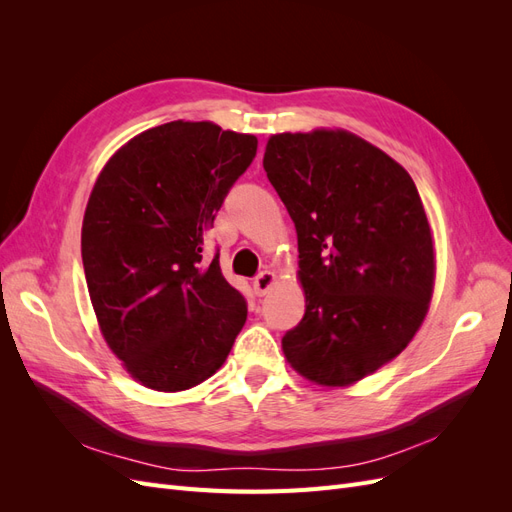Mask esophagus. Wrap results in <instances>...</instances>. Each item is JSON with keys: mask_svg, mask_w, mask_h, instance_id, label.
Masks as SVG:
<instances>
[{"mask_svg": "<svg viewBox=\"0 0 512 512\" xmlns=\"http://www.w3.org/2000/svg\"><path fill=\"white\" fill-rule=\"evenodd\" d=\"M277 282V275L273 271H262L256 280H254V290L256 294H267Z\"/></svg>", "mask_w": 512, "mask_h": 512, "instance_id": "1", "label": "esophagus"}]
</instances>
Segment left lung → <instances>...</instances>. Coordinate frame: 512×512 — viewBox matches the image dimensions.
I'll return each instance as SVG.
<instances>
[{"mask_svg": "<svg viewBox=\"0 0 512 512\" xmlns=\"http://www.w3.org/2000/svg\"><path fill=\"white\" fill-rule=\"evenodd\" d=\"M262 166L299 239L305 314L284 356L309 382L350 386L393 361L429 312L423 200L404 166L342 128L273 134Z\"/></svg>", "mask_w": 512, "mask_h": 512, "instance_id": "1", "label": "left lung"}]
</instances>
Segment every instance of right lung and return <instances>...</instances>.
<instances>
[{
  "label": "right lung",
  "mask_w": 512,
  "mask_h": 512,
  "mask_svg": "<svg viewBox=\"0 0 512 512\" xmlns=\"http://www.w3.org/2000/svg\"><path fill=\"white\" fill-rule=\"evenodd\" d=\"M258 138L213 121H170L121 145L89 194L81 252L106 346L151 391L179 393L218 371L247 305L203 262L228 190Z\"/></svg>",
  "instance_id": "add662e5"
}]
</instances>
